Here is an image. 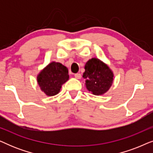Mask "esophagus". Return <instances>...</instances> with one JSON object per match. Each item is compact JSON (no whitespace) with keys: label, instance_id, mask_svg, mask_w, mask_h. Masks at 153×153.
I'll list each match as a JSON object with an SVG mask.
<instances>
[{"label":"esophagus","instance_id":"1","mask_svg":"<svg viewBox=\"0 0 153 153\" xmlns=\"http://www.w3.org/2000/svg\"><path fill=\"white\" fill-rule=\"evenodd\" d=\"M74 77L77 79H81V75L80 73H76V74H74Z\"/></svg>","mask_w":153,"mask_h":153}]
</instances>
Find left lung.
Instances as JSON below:
<instances>
[{
    "label": "left lung",
    "instance_id": "1",
    "mask_svg": "<svg viewBox=\"0 0 153 153\" xmlns=\"http://www.w3.org/2000/svg\"><path fill=\"white\" fill-rule=\"evenodd\" d=\"M83 77L87 89L93 95H103L111 86L114 74L105 63L97 58L89 60L85 65Z\"/></svg>",
    "mask_w": 153,
    "mask_h": 153
}]
</instances>
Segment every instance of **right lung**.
<instances>
[{
  "instance_id": "right-lung-1",
  "label": "right lung",
  "mask_w": 153,
  "mask_h": 153,
  "mask_svg": "<svg viewBox=\"0 0 153 153\" xmlns=\"http://www.w3.org/2000/svg\"><path fill=\"white\" fill-rule=\"evenodd\" d=\"M69 79L68 70L60 62H52L42 70L37 77L42 91L48 96L59 93L62 85Z\"/></svg>"
}]
</instances>
